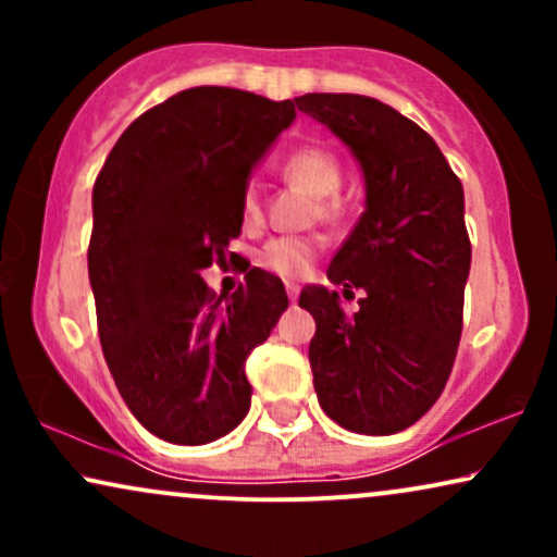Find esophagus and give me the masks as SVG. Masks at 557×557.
<instances>
[{"label": "esophagus", "instance_id": "esophagus-1", "mask_svg": "<svg viewBox=\"0 0 557 557\" xmlns=\"http://www.w3.org/2000/svg\"><path fill=\"white\" fill-rule=\"evenodd\" d=\"M285 290H287V298H290V300H296V298H298V285L287 283V285H285Z\"/></svg>", "mask_w": 557, "mask_h": 557}]
</instances>
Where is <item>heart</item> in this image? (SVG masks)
<instances>
[{"instance_id":"b5f03b06","label":"heart","mask_w":557,"mask_h":557,"mask_svg":"<svg viewBox=\"0 0 557 557\" xmlns=\"http://www.w3.org/2000/svg\"><path fill=\"white\" fill-rule=\"evenodd\" d=\"M283 177L287 183L298 185L304 194L319 201V212L324 216H335L341 212V203L332 196H337L343 185V168L337 157L327 149H317V146H306V149L293 151L283 162ZM240 214L248 227L261 222V196L253 183L243 188L240 196ZM319 251V243L311 238H296V235H285V238H274L261 248L259 267L270 270L272 274L283 280H298L300 274L311 267Z\"/></svg>"}]
</instances>
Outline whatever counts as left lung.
Instances as JSON below:
<instances>
[{
    "label": "left lung",
    "mask_w": 557,
    "mask_h": 557,
    "mask_svg": "<svg viewBox=\"0 0 557 557\" xmlns=\"http://www.w3.org/2000/svg\"><path fill=\"white\" fill-rule=\"evenodd\" d=\"M298 110L354 151L367 209L330 261L337 290L306 287L298 306L317 332L309 345L314 389L332 421L359 434H395L419 421L450 376L463 327L471 243L463 188L430 133L372 96L306 94Z\"/></svg>",
    "instance_id": "8db88e82"
}]
</instances>
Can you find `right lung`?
I'll return each instance as SVG.
<instances>
[{"mask_svg": "<svg viewBox=\"0 0 557 557\" xmlns=\"http://www.w3.org/2000/svg\"><path fill=\"white\" fill-rule=\"evenodd\" d=\"M293 120L290 99L188 88L133 120L94 183L101 350L133 417L168 443L225 437L251 406L246 359L287 309L283 280L253 267L216 298L201 272L225 264L251 168Z\"/></svg>", "mask_w": 557, "mask_h": 557, "instance_id": "add662e5", "label": "right lung"}]
</instances>
